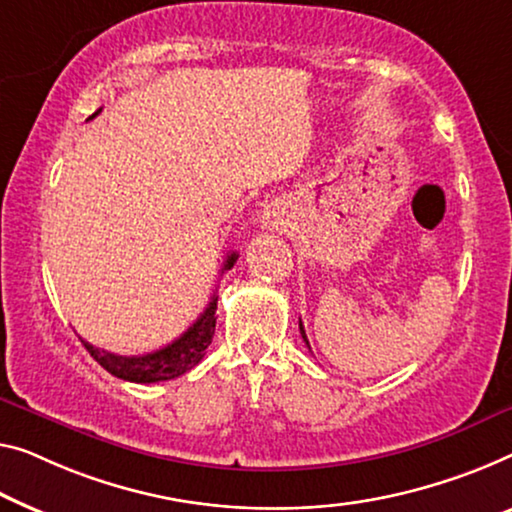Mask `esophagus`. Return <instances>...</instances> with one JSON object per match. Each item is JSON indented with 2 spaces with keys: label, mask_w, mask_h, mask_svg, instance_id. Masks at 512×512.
<instances>
[{
  "label": "esophagus",
  "mask_w": 512,
  "mask_h": 512,
  "mask_svg": "<svg viewBox=\"0 0 512 512\" xmlns=\"http://www.w3.org/2000/svg\"><path fill=\"white\" fill-rule=\"evenodd\" d=\"M266 225H269V227H273V230H278V225H282V223H278V218H269V220H266Z\"/></svg>",
  "instance_id": "obj_1"
}]
</instances>
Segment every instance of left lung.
I'll return each mask as SVG.
<instances>
[{"label":"left lung","mask_w":512,"mask_h":512,"mask_svg":"<svg viewBox=\"0 0 512 512\" xmlns=\"http://www.w3.org/2000/svg\"><path fill=\"white\" fill-rule=\"evenodd\" d=\"M299 329H301V335H303V340H305V345L310 347V342H308V335H305V329H303V324L299 322Z\"/></svg>","instance_id":"obj_1"}]
</instances>
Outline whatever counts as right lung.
<instances>
[{"mask_svg":"<svg viewBox=\"0 0 512 512\" xmlns=\"http://www.w3.org/2000/svg\"><path fill=\"white\" fill-rule=\"evenodd\" d=\"M101 110H96L89 119H94ZM236 253L227 255V262L223 264V271L232 269L236 262ZM216 308H218V296L213 294L207 305V310L197 317V322L190 329L179 335L177 340L163 349H156L151 354L142 356H117L98 349L89 342L82 340V345L87 347V352L96 358V363H101L110 375L133 381V384H154V381H167L174 377H181L183 372L193 370L197 363L202 361L207 354V347L211 345L213 331H216Z\"/></svg>","mask_w":512,"mask_h":512,"instance_id":"add662e5","label":"right lung"}]
</instances>
